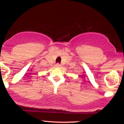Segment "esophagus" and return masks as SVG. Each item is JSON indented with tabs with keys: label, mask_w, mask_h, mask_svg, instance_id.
I'll return each instance as SVG.
<instances>
[{
	"label": "esophagus",
	"mask_w": 124,
	"mask_h": 124,
	"mask_svg": "<svg viewBox=\"0 0 124 124\" xmlns=\"http://www.w3.org/2000/svg\"><path fill=\"white\" fill-rule=\"evenodd\" d=\"M56 66H57V67L60 66V65H59V63H56Z\"/></svg>",
	"instance_id": "1"
}]
</instances>
